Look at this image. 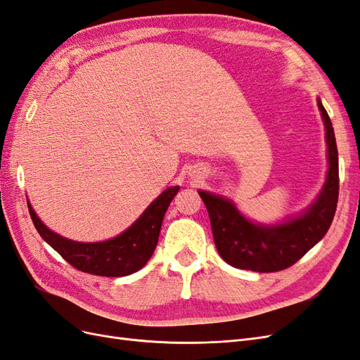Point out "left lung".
I'll list each match as a JSON object with an SVG mask.
<instances>
[{
  "label": "left lung",
  "instance_id": "8db88e82",
  "mask_svg": "<svg viewBox=\"0 0 360 360\" xmlns=\"http://www.w3.org/2000/svg\"><path fill=\"white\" fill-rule=\"evenodd\" d=\"M317 103L326 129L329 168L321 192L307 210L279 224L266 225L249 221L222 195L198 191L210 216L217 252L230 266L259 274L284 270L328 233L336 212L340 174L333 126L320 99Z\"/></svg>",
  "mask_w": 360,
  "mask_h": 360
}]
</instances>
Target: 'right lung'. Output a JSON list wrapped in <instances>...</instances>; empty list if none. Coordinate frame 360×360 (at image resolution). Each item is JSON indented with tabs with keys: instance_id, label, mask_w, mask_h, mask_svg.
Listing matches in <instances>:
<instances>
[{
	"instance_id": "add662e5",
	"label": "right lung",
	"mask_w": 360,
	"mask_h": 360,
	"mask_svg": "<svg viewBox=\"0 0 360 360\" xmlns=\"http://www.w3.org/2000/svg\"><path fill=\"white\" fill-rule=\"evenodd\" d=\"M179 189L180 186H172L163 191L127 230L110 240L96 243L75 242L53 233L40 221L30 201L28 210L43 240L56 249L70 266L85 274L118 278L132 275L143 269L153 255L163 216Z\"/></svg>"
}]
</instances>
